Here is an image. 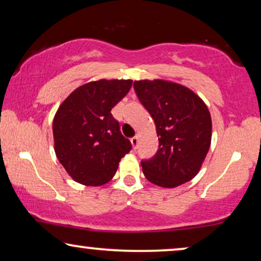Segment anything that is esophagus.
Instances as JSON below:
<instances>
[{
    "label": "esophagus",
    "instance_id": "esophagus-1",
    "mask_svg": "<svg viewBox=\"0 0 261 261\" xmlns=\"http://www.w3.org/2000/svg\"><path fill=\"white\" fill-rule=\"evenodd\" d=\"M130 142H132V146H133L134 149H137V146H138V142H139V138L138 137H134L130 139Z\"/></svg>",
    "mask_w": 261,
    "mask_h": 261
}]
</instances>
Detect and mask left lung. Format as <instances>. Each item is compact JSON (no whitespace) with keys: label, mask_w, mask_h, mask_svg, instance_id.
Wrapping results in <instances>:
<instances>
[{"label":"left lung","mask_w":261,"mask_h":261,"mask_svg":"<svg viewBox=\"0 0 261 261\" xmlns=\"http://www.w3.org/2000/svg\"><path fill=\"white\" fill-rule=\"evenodd\" d=\"M134 90L154 120L159 137L158 151L141 162L145 177L163 188L191 180L201 170L212 142L208 107L189 88L169 81H135Z\"/></svg>","instance_id":"8db88e82"}]
</instances>
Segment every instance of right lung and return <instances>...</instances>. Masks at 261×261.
Masks as SVG:
<instances>
[{"instance_id":"add662e5","label":"right lung","mask_w":261,"mask_h":261,"mask_svg":"<svg viewBox=\"0 0 261 261\" xmlns=\"http://www.w3.org/2000/svg\"><path fill=\"white\" fill-rule=\"evenodd\" d=\"M132 80L90 82L67 96L53 119L55 152L73 180L98 187L112 179L132 144L112 109L130 90Z\"/></svg>"}]
</instances>
